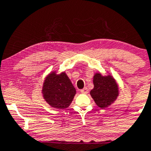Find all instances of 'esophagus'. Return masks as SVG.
Wrapping results in <instances>:
<instances>
[{
    "label": "esophagus",
    "mask_w": 151,
    "mask_h": 151,
    "mask_svg": "<svg viewBox=\"0 0 151 151\" xmlns=\"http://www.w3.org/2000/svg\"><path fill=\"white\" fill-rule=\"evenodd\" d=\"M81 92L83 94H87L88 93V89L86 87H84L83 89H81Z\"/></svg>",
    "instance_id": "obj_1"
}]
</instances>
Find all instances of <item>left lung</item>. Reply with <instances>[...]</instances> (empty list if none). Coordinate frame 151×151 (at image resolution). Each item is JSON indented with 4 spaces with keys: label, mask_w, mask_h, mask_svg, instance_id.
<instances>
[{
    "label": "left lung",
    "mask_w": 151,
    "mask_h": 151,
    "mask_svg": "<svg viewBox=\"0 0 151 151\" xmlns=\"http://www.w3.org/2000/svg\"><path fill=\"white\" fill-rule=\"evenodd\" d=\"M93 83L94 88L90 91V95L100 108H107L117 99L119 88L111 76L96 73L93 77Z\"/></svg>",
    "instance_id": "obj_1"
}]
</instances>
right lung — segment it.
I'll list each match as a JSON object with an SVG mask.
<instances>
[{
    "mask_svg": "<svg viewBox=\"0 0 151 151\" xmlns=\"http://www.w3.org/2000/svg\"><path fill=\"white\" fill-rule=\"evenodd\" d=\"M42 92L46 102L50 106L59 109L68 108L76 93L75 87L65 72L49 74L43 83Z\"/></svg>",
    "mask_w": 151,
    "mask_h": 151,
    "instance_id": "right-lung-1",
    "label": "right lung"
}]
</instances>
